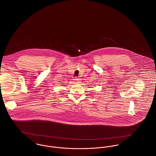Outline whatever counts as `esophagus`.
Masks as SVG:
<instances>
[{"label": "esophagus", "mask_w": 156, "mask_h": 156, "mask_svg": "<svg viewBox=\"0 0 156 156\" xmlns=\"http://www.w3.org/2000/svg\"><path fill=\"white\" fill-rule=\"evenodd\" d=\"M73 80H74V82L76 83H79L80 82V79L77 77H75L74 79H73Z\"/></svg>", "instance_id": "obj_1"}]
</instances>
